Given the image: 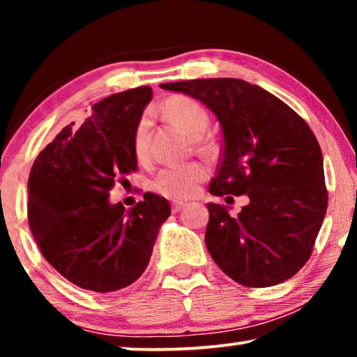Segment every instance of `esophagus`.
<instances>
[{
	"mask_svg": "<svg viewBox=\"0 0 357 357\" xmlns=\"http://www.w3.org/2000/svg\"><path fill=\"white\" fill-rule=\"evenodd\" d=\"M183 208H185V203H183V202H175V203H172V213L182 211Z\"/></svg>",
	"mask_w": 357,
	"mask_h": 357,
	"instance_id": "34e87169",
	"label": "esophagus"
}]
</instances>
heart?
Here are the masks:
<instances>
[{
  "instance_id": "obj_1",
  "label": "heart",
  "mask_w": 357,
  "mask_h": 357,
  "mask_svg": "<svg viewBox=\"0 0 357 357\" xmlns=\"http://www.w3.org/2000/svg\"><path fill=\"white\" fill-rule=\"evenodd\" d=\"M160 114L193 139L202 138L209 125V115L204 107L188 97H172L165 100L160 107ZM133 148L138 158H144L148 151V120L146 119H141L136 125ZM206 175L208 169L202 162L170 165L159 170L153 180V188L167 198L183 199L197 192L198 185L206 178Z\"/></svg>"
}]
</instances>
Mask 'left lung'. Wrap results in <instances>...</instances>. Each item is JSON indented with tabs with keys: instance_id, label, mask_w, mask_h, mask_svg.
<instances>
[{
	"instance_id": "8db88e82",
	"label": "left lung",
	"mask_w": 357,
	"mask_h": 357,
	"mask_svg": "<svg viewBox=\"0 0 357 357\" xmlns=\"http://www.w3.org/2000/svg\"><path fill=\"white\" fill-rule=\"evenodd\" d=\"M160 89L199 100L221 125L222 159L209 193L248 197L237 218L224 204L208 203L209 255L243 286L289 280L309 260L328 206L324 158L309 125L276 96L236 77Z\"/></svg>"
}]
</instances>
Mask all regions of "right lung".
I'll return each instance as SVG.
<instances>
[{
  "instance_id": "1",
  "label": "right lung",
  "mask_w": 357,
  "mask_h": 357,
  "mask_svg": "<svg viewBox=\"0 0 357 357\" xmlns=\"http://www.w3.org/2000/svg\"><path fill=\"white\" fill-rule=\"evenodd\" d=\"M153 89L105 97L77 128L68 125L29 175L27 218L45 260L82 289L114 292L143 275L170 204L154 193L135 208L109 202L115 180L135 172L133 136Z\"/></svg>"
}]
</instances>
